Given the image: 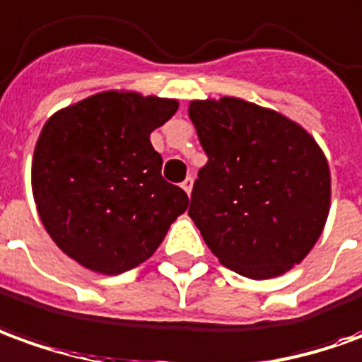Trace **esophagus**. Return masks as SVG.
Instances as JSON below:
<instances>
[{"label":"esophagus","instance_id":"1","mask_svg":"<svg viewBox=\"0 0 362 362\" xmlns=\"http://www.w3.org/2000/svg\"><path fill=\"white\" fill-rule=\"evenodd\" d=\"M181 187H183V191H185L187 195H191V189H193V177H187L185 181L181 183Z\"/></svg>","mask_w":362,"mask_h":362}]
</instances>
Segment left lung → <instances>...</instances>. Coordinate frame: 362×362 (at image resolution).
I'll return each mask as SVG.
<instances>
[{"instance_id": "left-lung-1", "label": "left lung", "mask_w": 362, "mask_h": 362, "mask_svg": "<svg viewBox=\"0 0 362 362\" xmlns=\"http://www.w3.org/2000/svg\"><path fill=\"white\" fill-rule=\"evenodd\" d=\"M205 167L189 216L226 268L266 280L300 264L325 226L327 159L305 129L240 98L189 106Z\"/></svg>"}]
</instances>
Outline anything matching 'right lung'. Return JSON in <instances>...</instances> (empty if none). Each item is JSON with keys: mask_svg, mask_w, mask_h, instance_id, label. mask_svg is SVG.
<instances>
[{"mask_svg": "<svg viewBox=\"0 0 362 362\" xmlns=\"http://www.w3.org/2000/svg\"><path fill=\"white\" fill-rule=\"evenodd\" d=\"M177 100L100 92L43 126L33 156V197L47 233L66 256L100 274L146 262L189 197L161 175L149 134Z\"/></svg>", "mask_w": 362, "mask_h": 362, "instance_id": "right-lung-1", "label": "right lung"}]
</instances>
